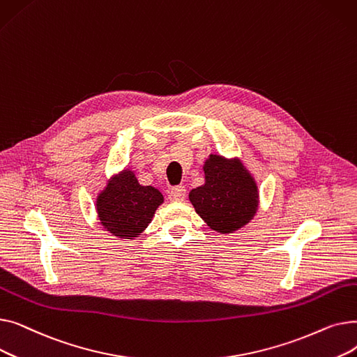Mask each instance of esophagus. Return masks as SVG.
<instances>
[{"instance_id": "esophagus-1", "label": "esophagus", "mask_w": 357, "mask_h": 357, "mask_svg": "<svg viewBox=\"0 0 357 357\" xmlns=\"http://www.w3.org/2000/svg\"><path fill=\"white\" fill-rule=\"evenodd\" d=\"M185 197H186L185 186H175V188H172L171 192H169V199L174 202H181L185 199Z\"/></svg>"}]
</instances>
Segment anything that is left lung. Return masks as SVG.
<instances>
[{"label":"left lung","instance_id":"8db88e82","mask_svg":"<svg viewBox=\"0 0 357 357\" xmlns=\"http://www.w3.org/2000/svg\"><path fill=\"white\" fill-rule=\"evenodd\" d=\"M205 183L190 201L210 229L231 233L252 220L257 208L256 183L238 160L211 155L205 162Z\"/></svg>","mask_w":357,"mask_h":357}]
</instances>
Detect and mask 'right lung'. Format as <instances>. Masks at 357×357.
I'll return each mask as SVG.
<instances>
[{
  "label": "right lung",
  "mask_w": 357,
  "mask_h": 357,
  "mask_svg": "<svg viewBox=\"0 0 357 357\" xmlns=\"http://www.w3.org/2000/svg\"><path fill=\"white\" fill-rule=\"evenodd\" d=\"M163 202L153 186H142L135 174L124 171L98 197L97 210L102 226L121 238L137 237Z\"/></svg>",
  "instance_id": "right-lung-1"
}]
</instances>
